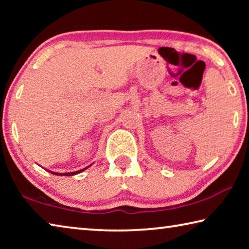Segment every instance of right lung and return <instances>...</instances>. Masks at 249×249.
Masks as SVG:
<instances>
[{
  "label": "right lung",
  "instance_id": "right-lung-1",
  "mask_svg": "<svg viewBox=\"0 0 249 249\" xmlns=\"http://www.w3.org/2000/svg\"><path fill=\"white\" fill-rule=\"evenodd\" d=\"M87 168H89V167H87ZM87 168H83V169L78 170V171H74V172H65V174H59V172H53V171H50V172H52V174H53V175H56V176H74V175L80 174V172H82L83 170H86Z\"/></svg>",
  "mask_w": 249,
  "mask_h": 249
}]
</instances>
